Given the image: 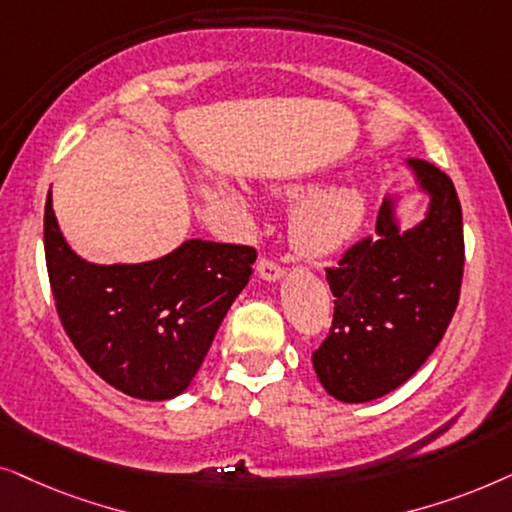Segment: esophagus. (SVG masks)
I'll list each match as a JSON object with an SVG mask.
<instances>
[{
	"mask_svg": "<svg viewBox=\"0 0 512 512\" xmlns=\"http://www.w3.org/2000/svg\"><path fill=\"white\" fill-rule=\"evenodd\" d=\"M283 274H285L283 267H278L276 262L267 260V257H262V260L257 262V276H260L262 281H267V283H276V281H281Z\"/></svg>",
	"mask_w": 512,
	"mask_h": 512,
	"instance_id": "esophagus-1",
	"label": "esophagus"
}]
</instances>
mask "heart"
<instances>
[{"label":"heart","mask_w":512,"mask_h":512,"mask_svg":"<svg viewBox=\"0 0 512 512\" xmlns=\"http://www.w3.org/2000/svg\"><path fill=\"white\" fill-rule=\"evenodd\" d=\"M302 185L271 187L276 196L299 194ZM224 194L238 203L243 210H252V199L243 189L224 185ZM367 199L365 192L356 185H339L306 196L297 203L290 217V238L297 252L304 257H327L346 248L358 236L365 222Z\"/></svg>","instance_id":"1"}]
</instances>
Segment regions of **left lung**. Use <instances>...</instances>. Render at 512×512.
Wrapping results in <instances>:
<instances>
[{"label": "left lung", "mask_w": 512, "mask_h": 512, "mask_svg": "<svg viewBox=\"0 0 512 512\" xmlns=\"http://www.w3.org/2000/svg\"><path fill=\"white\" fill-rule=\"evenodd\" d=\"M424 217L403 224L407 189L381 203L374 238L327 269L335 295L330 335L313 353L318 381L339 403H370L403 386L445 335L463 278L461 203L452 180L431 163L407 159Z\"/></svg>", "instance_id": "8db88e82"}]
</instances>
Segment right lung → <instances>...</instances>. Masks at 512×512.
<instances>
[{"label":"right lung","mask_w":512,"mask_h":512,"mask_svg":"<svg viewBox=\"0 0 512 512\" xmlns=\"http://www.w3.org/2000/svg\"><path fill=\"white\" fill-rule=\"evenodd\" d=\"M44 252L74 349L109 386L140 400H170L192 384L255 262L248 245L203 238L147 262H88L65 241L51 192Z\"/></svg>","instance_id":"add662e5"}]
</instances>
